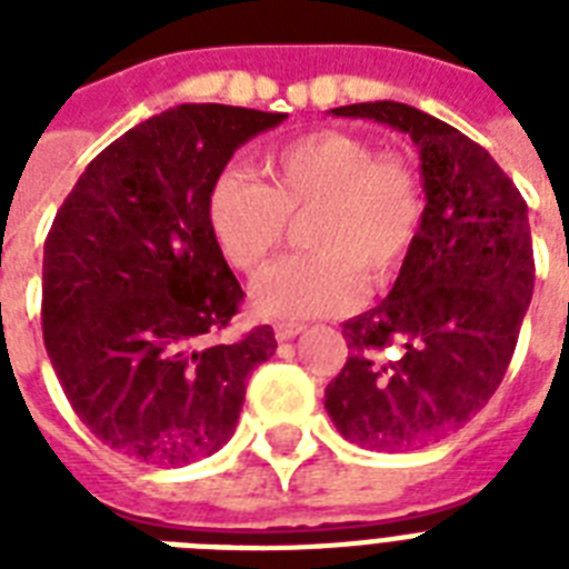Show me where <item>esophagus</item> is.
Wrapping results in <instances>:
<instances>
[{
	"label": "esophagus",
	"mask_w": 569,
	"mask_h": 569,
	"mask_svg": "<svg viewBox=\"0 0 569 569\" xmlns=\"http://www.w3.org/2000/svg\"><path fill=\"white\" fill-rule=\"evenodd\" d=\"M301 330H303L301 321H277V325H274V337L280 339V342H286V339L298 337Z\"/></svg>",
	"instance_id": "1"
}]
</instances>
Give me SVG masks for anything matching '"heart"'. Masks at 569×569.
Masks as SVG:
<instances>
[{"mask_svg": "<svg viewBox=\"0 0 569 569\" xmlns=\"http://www.w3.org/2000/svg\"><path fill=\"white\" fill-rule=\"evenodd\" d=\"M266 182L239 173L214 182L206 221L232 268L257 274L303 221L310 253L262 274L253 307L268 319H312L346 310L360 286L392 283L410 262L428 218L419 164L363 136L316 129L262 156Z\"/></svg>", "mask_w": 569, "mask_h": 569, "instance_id": "heart-1", "label": "heart"}]
</instances>
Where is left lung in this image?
I'll return each mask as SVG.
<instances>
[{
    "label": "left lung",
    "instance_id": "8db88e82",
    "mask_svg": "<svg viewBox=\"0 0 569 569\" xmlns=\"http://www.w3.org/2000/svg\"><path fill=\"white\" fill-rule=\"evenodd\" d=\"M330 111L413 138L428 218L392 292L342 325L348 360L325 407L363 449H419L463 428L508 372L535 289L529 206L485 147L413 106Z\"/></svg>",
    "mask_w": 569,
    "mask_h": 569
}]
</instances>
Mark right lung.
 Listing matches in <instances>:
<instances>
[{
  "mask_svg": "<svg viewBox=\"0 0 569 569\" xmlns=\"http://www.w3.org/2000/svg\"><path fill=\"white\" fill-rule=\"evenodd\" d=\"M280 111L186 102L93 159L43 244V346L76 416L109 449L186 467L230 440L248 375L274 355L259 325L212 342L244 292L206 206L230 156Z\"/></svg>",
  "mask_w": 569,
  "mask_h": 569,
  "instance_id": "obj_1",
  "label": "right lung"
}]
</instances>
